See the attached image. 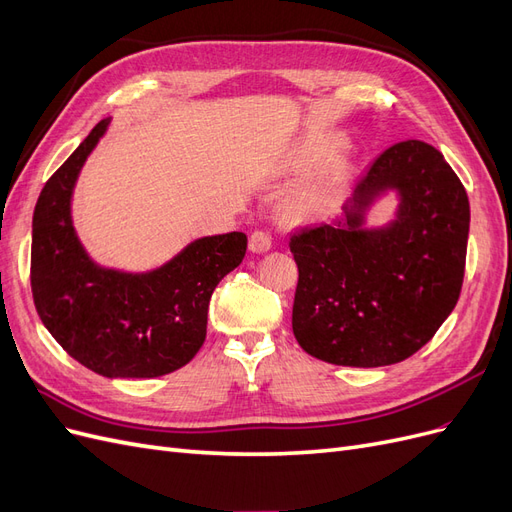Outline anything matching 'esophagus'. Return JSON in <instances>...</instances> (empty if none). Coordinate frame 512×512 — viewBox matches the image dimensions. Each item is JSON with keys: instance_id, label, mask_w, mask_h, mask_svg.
I'll return each mask as SVG.
<instances>
[{"instance_id": "34e87169", "label": "esophagus", "mask_w": 512, "mask_h": 512, "mask_svg": "<svg viewBox=\"0 0 512 512\" xmlns=\"http://www.w3.org/2000/svg\"><path fill=\"white\" fill-rule=\"evenodd\" d=\"M250 250L256 254H262L271 250V235L267 230H254L250 235Z\"/></svg>"}]
</instances>
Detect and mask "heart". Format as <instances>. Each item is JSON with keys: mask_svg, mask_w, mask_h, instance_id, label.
<instances>
[{"mask_svg": "<svg viewBox=\"0 0 512 512\" xmlns=\"http://www.w3.org/2000/svg\"><path fill=\"white\" fill-rule=\"evenodd\" d=\"M337 147H339V141H320V143H314V145L301 149L299 153H294L292 162L297 166H305L312 160H316L318 156H324V153L335 151ZM342 177H344V170H337V173L329 175L327 179H320L318 183H314L312 188H307V192H303V196L299 198V203L294 205V211H297V213H318V211H322L324 207H327L329 198H331L333 190L337 188V183L342 181Z\"/></svg>", "mask_w": 512, "mask_h": 512, "instance_id": "1", "label": "heart"}]
</instances>
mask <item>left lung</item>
<instances>
[{
    "label": "left lung",
    "mask_w": 512,
    "mask_h": 512,
    "mask_svg": "<svg viewBox=\"0 0 512 512\" xmlns=\"http://www.w3.org/2000/svg\"><path fill=\"white\" fill-rule=\"evenodd\" d=\"M391 187L402 196L398 220L363 231L364 209ZM342 211L290 237L299 267L292 333L307 354L333 365L406 361L459 301L470 230L466 188L436 147L404 141L369 164Z\"/></svg>",
    "instance_id": "left-lung-1"
}]
</instances>
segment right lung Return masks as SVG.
I'll return each instance as SVG.
<instances>
[{
  "label": "right lung",
  "instance_id": "obj_1",
  "mask_svg": "<svg viewBox=\"0 0 512 512\" xmlns=\"http://www.w3.org/2000/svg\"><path fill=\"white\" fill-rule=\"evenodd\" d=\"M102 119L44 183L34 211L32 294L38 316L74 361L104 378H158L188 365L207 335L211 294L241 265L243 232L198 239L158 271L132 275L89 260L70 196Z\"/></svg>",
  "mask_w": 512,
  "mask_h": 512
}]
</instances>
